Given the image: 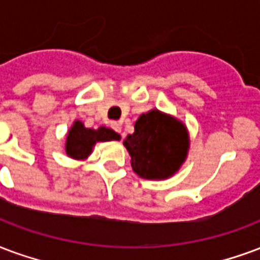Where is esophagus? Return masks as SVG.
I'll return each instance as SVG.
<instances>
[{
  "instance_id": "obj_1",
  "label": "esophagus",
  "mask_w": 260,
  "mask_h": 260,
  "mask_svg": "<svg viewBox=\"0 0 260 260\" xmlns=\"http://www.w3.org/2000/svg\"><path fill=\"white\" fill-rule=\"evenodd\" d=\"M111 126H113V128L117 131V132H120L121 134V122L120 121H113V122H111Z\"/></svg>"
}]
</instances>
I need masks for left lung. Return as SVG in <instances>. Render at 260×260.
Instances as JSON below:
<instances>
[{
  "label": "left lung",
  "instance_id": "1",
  "mask_svg": "<svg viewBox=\"0 0 260 260\" xmlns=\"http://www.w3.org/2000/svg\"><path fill=\"white\" fill-rule=\"evenodd\" d=\"M136 175L150 180L174 176L187 158L189 131L176 117L153 109L135 122V132L125 138Z\"/></svg>",
  "mask_w": 260,
  "mask_h": 260
}]
</instances>
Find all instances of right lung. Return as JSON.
<instances>
[{
	"label": "right lung",
	"instance_id": "obj_1",
	"mask_svg": "<svg viewBox=\"0 0 260 260\" xmlns=\"http://www.w3.org/2000/svg\"><path fill=\"white\" fill-rule=\"evenodd\" d=\"M121 136L111 128L101 126L98 129L85 128L84 122L76 120L69 129L66 138V154L70 158L84 161L93 151L98 142H110L120 140Z\"/></svg>",
	"mask_w": 260,
	"mask_h": 260
}]
</instances>
